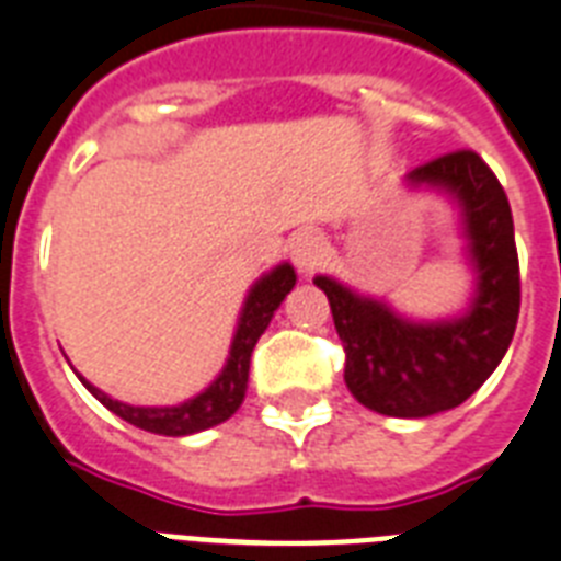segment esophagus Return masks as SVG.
Wrapping results in <instances>:
<instances>
[{
	"label": "esophagus",
	"mask_w": 561,
	"mask_h": 561,
	"mask_svg": "<svg viewBox=\"0 0 561 561\" xmlns=\"http://www.w3.org/2000/svg\"><path fill=\"white\" fill-rule=\"evenodd\" d=\"M290 259H294V265L299 267V273H313L317 267L322 265V259H325V244L317 233H296L290 239Z\"/></svg>",
	"instance_id": "34e87169"
}]
</instances>
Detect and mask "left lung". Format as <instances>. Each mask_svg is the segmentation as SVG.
Returning a JSON list of instances; mask_svg holds the SVG:
<instances>
[{
	"label": "left lung",
	"mask_w": 561,
	"mask_h": 561,
	"mask_svg": "<svg viewBox=\"0 0 561 561\" xmlns=\"http://www.w3.org/2000/svg\"><path fill=\"white\" fill-rule=\"evenodd\" d=\"M409 186L449 195L461 213L476 294L461 317L414 322L391 305L317 276L345 352V386L371 412L430 417L461 407L507 354L522 305L513 213L504 186L472 149L440 154Z\"/></svg>",
	"instance_id": "obj_1"
}]
</instances>
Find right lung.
<instances>
[{
    "mask_svg": "<svg viewBox=\"0 0 561 561\" xmlns=\"http://www.w3.org/2000/svg\"><path fill=\"white\" fill-rule=\"evenodd\" d=\"M296 285V273L288 262L273 267L271 273H265L262 279L250 288L248 299H244V308H241L239 325H236L233 343H230V357H227L221 375L202 391L195 394L186 403H178V407H129V403H121V400L108 398L106 391H100L98 386H91L83 375L80 383L94 394V398L115 412L117 417H123L131 426H138L144 432H154V435H170V438H181V435H193V432H204L209 426H218L225 423L230 414H236V409L241 407L244 400V391H248V375H250V354L256 348L259 336L265 334V328L271 325L273 313L282 305V299L290 294V288Z\"/></svg>",
    "mask_w": 561,
    "mask_h": 561,
    "instance_id": "right-lung-1",
    "label": "right lung"
}]
</instances>
